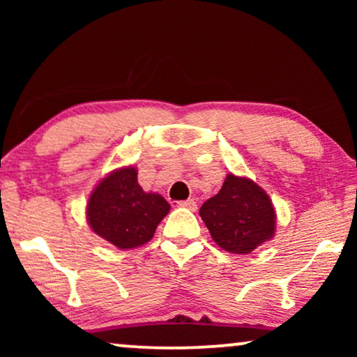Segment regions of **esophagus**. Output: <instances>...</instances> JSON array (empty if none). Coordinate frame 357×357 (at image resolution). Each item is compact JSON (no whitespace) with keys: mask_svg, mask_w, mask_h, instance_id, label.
<instances>
[{"mask_svg":"<svg viewBox=\"0 0 357 357\" xmlns=\"http://www.w3.org/2000/svg\"><path fill=\"white\" fill-rule=\"evenodd\" d=\"M177 204L182 208L190 209V211H197V202H195V199H185V202H178Z\"/></svg>","mask_w":357,"mask_h":357,"instance_id":"1","label":"esophagus"}]
</instances>
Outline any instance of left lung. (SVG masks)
<instances>
[{"mask_svg":"<svg viewBox=\"0 0 357 357\" xmlns=\"http://www.w3.org/2000/svg\"><path fill=\"white\" fill-rule=\"evenodd\" d=\"M199 216L213 241L231 253H250L275 236L271 199L255 182L232 174L216 197L203 203Z\"/></svg>","mask_w":357,"mask_h":357,"instance_id":"8db88e82","label":"left lung"}]
</instances>
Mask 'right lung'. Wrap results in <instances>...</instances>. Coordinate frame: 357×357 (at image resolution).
I'll use <instances>...</instances> for the list:
<instances>
[{"mask_svg": "<svg viewBox=\"0 0 357 357\" xmlns=\"http://www.w3.org/2000/svg\"><path fill=\"white\" fill-rule=\"evenodd\" d=\"M169 209L160 195L146 193L139 187L135 167H125L97 185L86 216L97 236L125 250L149 242Z\"/></svg>", "mask_w": 357, "mask_h": 357, "instance_id": "1", "label": "right lung"}]
</instances>
